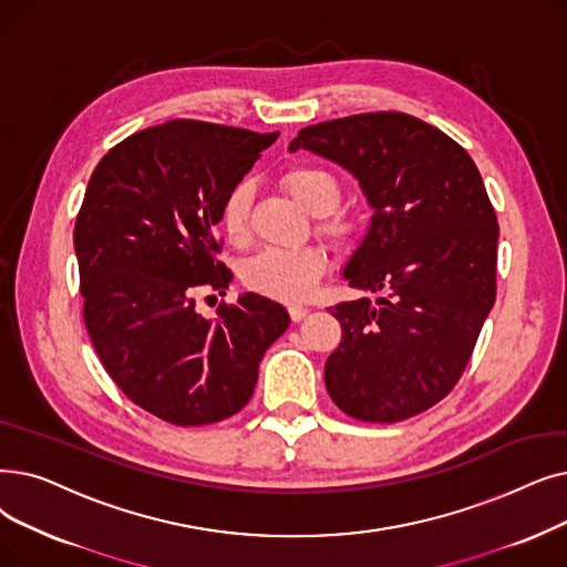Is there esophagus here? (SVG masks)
Wrapping results in <instances>:
<instances>
[{
  "mask_svg": "<svg viewBox=\"0 0 567 567\" xmlns=\"http://www.w3.org/2000/svg\"><path fill=\"white\" fill-rule=\"evenodd\" d=\"M308 312H310V308H306V306H289L291 322H301V319L308 317Z\"/></svg>",
  "mask_w": 567,
  "mask_h": 567,
  "instance_id": "1",
  "label": "esophagus"
}]
</instances>
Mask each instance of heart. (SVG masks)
<instances>
[{
    "label": "heart",
    "mask_w": 567,
    "mask_h": 567,
    "mask_svg": "<svg viewBox=\"0 0 567 567\" xmlns=\"http://www.w3.org/2000/svg\"><path fill=\"white\" fill-rule=\"evenodd\" d=\"M282 187L291 199L303 206L310 215H319V229L333 240H348L357 225L352 215L338 210L340 181L322 166H291L282 174ZM250 206L252 185L248 181L236 183L219 204V227L225 236L240 245L250 234ZM327 270V257L317 248L301 250H261L240 268L245 287L278 301H303Z\"/></svg>",
    "instance_id": "obj_1"
}]
</instances>
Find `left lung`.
<instances>
[{
    "label": "left lung",
    "instance_id": "8db88e82",
    "mask_svg": "<svg viewBox=\"0 0 567 567\" xmlns=\"http://www.w3.org/2000/svg\"><path fill=\"white\" fill-rule=\"evenodd\" d=\"M289 151L348 168L373 208L342 276L382 297L331 308L342 340L324 365L329 396L354 420L403 422L454 389L496 301L498 223L480 171L445 132L396 111L319 122Z\"/></svg>",
    "mask_w": 567,
    "mask_h": 567
}]
</instances>
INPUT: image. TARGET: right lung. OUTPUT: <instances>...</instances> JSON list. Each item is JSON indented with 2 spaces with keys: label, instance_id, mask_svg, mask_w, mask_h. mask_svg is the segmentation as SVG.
<instances>
[{
  "label": "right lung",
  "instance_id": "1",
  "mask_svg": "<svg viewBox=\"0 0 567 567\" xmlns=\"http://www.w3.org/2000/svg\"><path fill=\"white\" fill-rule=\"evenodd\" d=\"M276 138L168 120L111 147L87 183L73 248L90 340L122 393L168 424L236 414L289 327L280 303L252 291L215 319L194 308L231 282L215 259L219 204Z\"/></svg>",
  "mask_w": 567,
  "mask_h": 567
}]
</instances>
